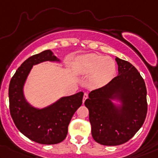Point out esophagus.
<instances>
[{"instance_id": "esophagus-1", "label": "esophagus", "mask_w": 158, "mask_h": 158, "mask_svg": "<svg viewBox=\"0 0 158 158\" xmlns=\"http://www.w3.org/2000/svg\"><path fill=\"white\" fill-rule=\"evenodd\" d=\"M88 94H87V93H85V94H84V95H83V100H82V102H83V103H85V100H86V99L88 98Z\"/></svg>"}]
</instances>
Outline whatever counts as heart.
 <instances>
[{
  "label": "heart",
  "instance_id": "obj_1",
  "mask_svg": "<svg viewBox=\"0 0 158 158\" xmlns=\"http://www.w3.org/2000/svg\"><path fill=\"white\" fill-rule=\"evenodd\" d=\"M76 70L82 75H89L88 84L92 88H100L114 78L116 64L113 59L97 54L82 55L76 59Z\"/></svg>",
  "mask_w": 158,
  "mask_h": 158
}]
</instances>
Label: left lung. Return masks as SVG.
<instances>
[{
    "instance_id": "obj_1",
    "label": "left lung",
    "mask_w": 158,
    "mask_h": 158,
    "mask_svg": "<svg viewBox=\"0 0 158 158\" xmlns=\"http://www.w3.org/2000/svg\"><path fill=\"white\" fill-rule=\"evenodd\" d=\"M115 60L118 75L91 91L85 102L94 139L103 145H118L131 139L143 126L148 110L143 77L130 62L117 57ZM115 99L121 105H114Z\"/></svg>"
}]
</instances>
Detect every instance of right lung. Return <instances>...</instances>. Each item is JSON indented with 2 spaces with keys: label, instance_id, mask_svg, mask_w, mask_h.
Wrapping results in <instances>:
<instances>
[{
  "label": "right lung",
  "instance_id": "right-lung-1",
  "mask_svg": "<svg viewBox=\"0 0 158 158\" xmlns=\"http://www.w3.org/2000/svg\"><path fill=\"white\" fill-rule=\"evenodd\" d=\"M48 60L60 62L51 50H45L22 64L10 80L9 100L10 115L19 131L36 143L53 145L62 142L67 136L68 125L82 105L84 93L80 91L63 97L43 109L32 106L25 98L24 85L33 66Z\"/></svg>",
  "mask_w": 158,
  "mask_h": 158
}]
</instances>
